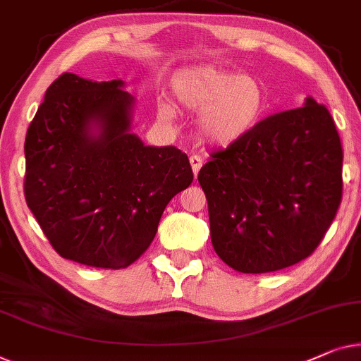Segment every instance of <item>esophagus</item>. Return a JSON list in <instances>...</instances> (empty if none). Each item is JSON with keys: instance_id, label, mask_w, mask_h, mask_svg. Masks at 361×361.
I'll return each instance as SVG.
<instances>
[{"instance_id": "obj_1", "label": "esophagus", "mask_w": 361, "mask_h": 361, "mask_svg": "<svg viewBox=\"0 0 361 361\" xmlns=\"http://www.w3.org/2000/svg\"><path fill=\"white\" fill-rule=\"evenodd\" d=\"M189 161H190V166H192V171H193V176L197 177V174H198V171H200V168H202V164H203V161H202V158L198 154H192L190 158H189Z\"/></svg>"}]
</instances>
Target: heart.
Returning a JSON list of instances; mask_svg holds the SVG:
<instances>
[{"label":"heart","instance_id":"1","mask_svg":"<svg viewBox=\"0 0 361 361\" xmlns=\"http://www.w3.org/2000/svg\"><path fill=\"white\" fill-rule=\"evenodd\" d=\"M177 101L189 111H202L198 127L208 142L228 146L252 132L267 111L262 81L249 75L202 65L180 71L174 80ZM164 117L172 109H161Z\"/></svg>","mask_w":361,"mask_h":361}]
</instances>
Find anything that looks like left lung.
I'll return each instance as SVG.
<instances>
[{
	"label": "left lung",
	"instance_id": "obj_1",
	"mask_svg": "<svg viewBox=\"0 0 361 361\" xmlns=\"http://www.w3.org/2000/svg\"><path fill=\"white\" fill-rule=\"evenodd\" d=\"M198 172L212 243L229 267L267 274L310 257L342 202L343 151L326 106L260 120Z\"/></svg>",
	"mask_w": 361,
	"mask_h": 361
}]
</instances>
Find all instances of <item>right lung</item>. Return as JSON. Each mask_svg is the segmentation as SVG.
<instances>
[{"instance_id": "1", "label": "right lung", "mask_w": 361, "mask_h": 361, "mask_svg": "<svg viewBox=\"0 0 361 361\" xmlns=\"http://www.w3.org/2000/svg\"><path fill=\"white\" fill-rule=\"evenodd\" d=\"M122 86L63 73L25 135L27 207L51 247L87 267L140 259L166 205L193 180L185 153L145 146L128 132L133 97Z\"/></svg>"}]
</instances>
